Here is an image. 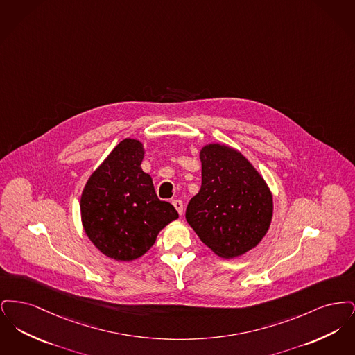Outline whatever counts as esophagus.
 <instances>
[{"mask_svg": "<svg viewBox=\"0 0 355 355\" xmlns=\"http://www.w3.org/2000/svg\"><path fill=\"white\" fill-rule=\"evenodd\" d=\"M171 203H173V206L175 207V210L178 211V214L182 216V213H184V203H182V201H180V200H173Z\"/></svg>", "mask_w": 355, "mask_h": 355, "instance_id": "1", "label": "esophagus"}]
</instances>
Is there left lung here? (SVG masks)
I'll list each match as a JSON object with an SVG mask.
<instances>
[{"mask_svg": "<svg viewBox=\"0 0 355 355\" xmlns=\"http://www.w3.org/2000/svg\"><path fill=\"white\" fill-rule=\"evenodd\" d=\"M200 159L202 184L187 205L186 220L213 253L241 257L269 232L270 187L242 153L225 144L205 145Z\"/></svg>", "mask_w": 355, "mask_h": 355, "instance_id": "obj_1", "label": "left lung"}]
</instances>
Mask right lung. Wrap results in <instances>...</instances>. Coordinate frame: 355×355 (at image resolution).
<instances>
[{"label": "right lung", "mask_w": 355, "mask_h": 355, "mask_svg": "<svg viewBox=\"0 0 355 355\" xmlns=\"http://www.w3.org/2000/svg\"><path fill=\"white\" fill-rule=\"evenodd\" d=\"M144 157V144L125 138L90 174L81 194L85 234L119 262L142 257L158 233L178 218L173 205L158 200L152 177L141 168Z\"/></svg>", "instance_id": "right-lung-1"}]
</instances>
